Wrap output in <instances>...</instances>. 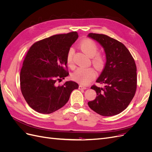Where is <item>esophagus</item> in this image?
<instances>
[{
    "instance_id": "esophagus-1",
    "label": "esophagus",
    "mask_w": 152,
    "mask_h": 152,
    "mask_svg": "<svg viewBox=\"0 0 152 152\" xmlns=\"http://www.w3.org/2000/svg\"><path fill=\"white\" fill-rule=\"evenodd\" d=\"M79 89H86L87 87H85V86H82V85H80V86H79Z\"/></svg>"
}]
</instances>
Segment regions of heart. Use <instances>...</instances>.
Wrapping results in <instances>:
<instances>
[{
    "mask_svg": "<svg viewBox=\"0 0 152 152\" xmlns=\"http://www.w3.org/2000/svg\"><path fill=\"white\" fill-rule=\"evenodd\" d=\"M81 50L87 56L92 58V63L98 69L102 68L104 65V58L102 54L97 53L98 51V46L96 43L91 39H85L82 40L79 44ZM74 50L72 48L69 49L66 61L68 65H72L73 63V55ZM96 73L95 70L92 68L80 67L73 72L72 74L73 79L79 83L87 85L91 82L96 77Z\"/></svg>",
    "mask_w": 152,
    "mask_h": 152,
    "instance_id": "b5f03b06",
    "label": "heart"
}]
</instances>
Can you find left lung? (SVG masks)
I'll list each match as a JSON object with an SVG mask.
<instances>
[{
  "mask_svg": "<svg viewBox=\"0 0 152 152\" xmlns=\"http://www.w3.org/2000/svg\"><path fill=\"white\" fill-rule=\"evenodd\" d=\"M87 37L102 45L106 54L104 67L96 80V82L105 86L103 88L91 87L97 96L87 104L101 115H115L128 107L134 96L137 86L134 59L125 45L115 39L93 33Z\"/></svg>",
  "mask_w": 152,
  "mask_h": 152,
  "instance_id": "8db88e82",
  "label": "left lung"
}]
</instances>
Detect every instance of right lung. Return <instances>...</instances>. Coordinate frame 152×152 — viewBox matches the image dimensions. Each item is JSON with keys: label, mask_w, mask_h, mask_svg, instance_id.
Segmentation results:
<instances>
[{"label": "right lung", "mask_w": 152, "mask_h": 152, "mask_svg": "<svg viewBox=\"0 0 152 152\" xmlns=\"http://www.w3.org/2000/svg\"><path fill=\"white\" fill-rule=\"evenodd\" d=\"M78 37L76 31L53 35L35 42L28 50L20 72V87L26 103L36 112L56 111L68 102L72 91L79 88L72 80L56 85L57 80L69 75L65 69L67 54Z\"/></svg>", "instance_id": "right-lung-1"}]
</instances>
